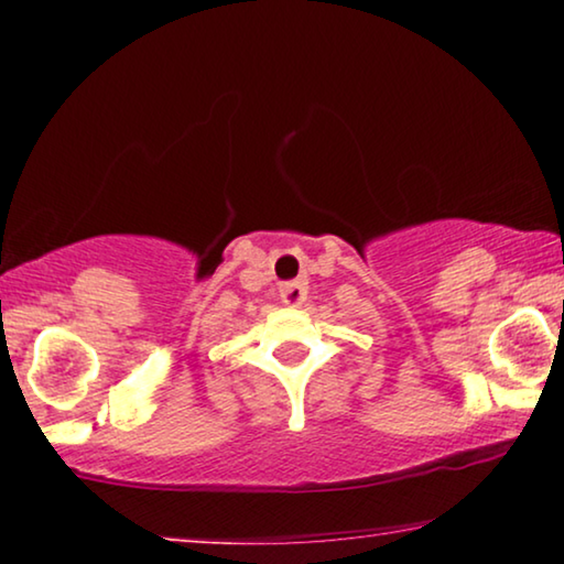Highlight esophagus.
<instances>
[{"mask_svg":"<svg viewBox=\"0 0 564 564\" xmlns=\"http://www.w3.org/2000/svg\"><path fill=\"white\" fill-rule=\"evenodd\" d=\"M307 297V282L305 280H292L282 284V303L290 307H300Z\"/></svg>","mask_w":564,"mask_h":564,"instance_id":"obj_1","label":"esophagus"}]
</instances>
